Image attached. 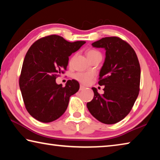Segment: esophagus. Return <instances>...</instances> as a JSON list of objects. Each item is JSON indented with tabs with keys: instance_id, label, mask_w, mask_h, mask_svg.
I'll return each mask as SVG.
<instances>
[{
	"instance_id": "esophagus-1",
	"label": "esophagus",
	"mask_w": 160,
	"mask_h": 160,
	"mask_svg": "<svg viewBox=\"0 0 160 160\" xmlns=\"http://www.w3.org/2000/svg\"><path fill=\"white\" fill-rule=\"evenodd\" d=\"M85 86L80 85V90H84V89H85Z\"/></svg>"
}]
</instances>
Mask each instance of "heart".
Wrapping results in <instances>:
<instances>
[{
	"label": "heart",
	"instance_id": "1",
	"mask_svg": "<svg viewBox=\"0 0 160 160\" xmlns=\"http://www.w3.org/2000/svg\"><path fill=\"white\" fill-rule=\"evenodd\" d=\"M100 54L99 52L95 50H90L87 52V56H88V58H90L93 56ZM74 78L80 82L85 84V85H88L90 82V81L92 79L94 75L93 74L90 73V72H77L74 75Z\"/></svg>",
	"mask_w": 160,
	"mask_h": 160
}]
</instances>
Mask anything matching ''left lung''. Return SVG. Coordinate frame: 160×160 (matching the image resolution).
Masks as SVG:
<instances>
[{
  "mask_svg": "<svg viewBox=\"0 0 160 160\" xmlns=\"http://www.w3.org/2000/svg\"><path fill=\"white\" fill-rule=\"evenodd\" d=\"M106 51L99 72V85H104L103 94L92 88L94 98L87 104L89 112L100 122L113 124L131 112L140 90V67L131 46L116 37H104L92 44Z\"/></svg>",
  "mask_w": 160,
  "mask_h": 160,
  "instance_id": "left-lung-1",
  "label": "left lung"
}]
</instances>
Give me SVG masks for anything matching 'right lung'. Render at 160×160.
<instances>
[{
    "instance_id": "add662e5",
    "label": "right lung",
    "mask_w": 160,
    "mask_h": 160,
    "mask_svg": "<svg viewBox=\"0 0 160 160\" xmlns=\"http://www.w3.org/2000/svg\"><path fill=\"white\" fill-rule=\"evenodd\" d=\"M85 41L69 42L58 35L39 39L26 53L20 77V88L25 107L32 117L49 123L63 114L70 97L79 90L77 80H68L62 87L56 78L66 70L69 56Z\"/></svg>"
}]
</instances>
